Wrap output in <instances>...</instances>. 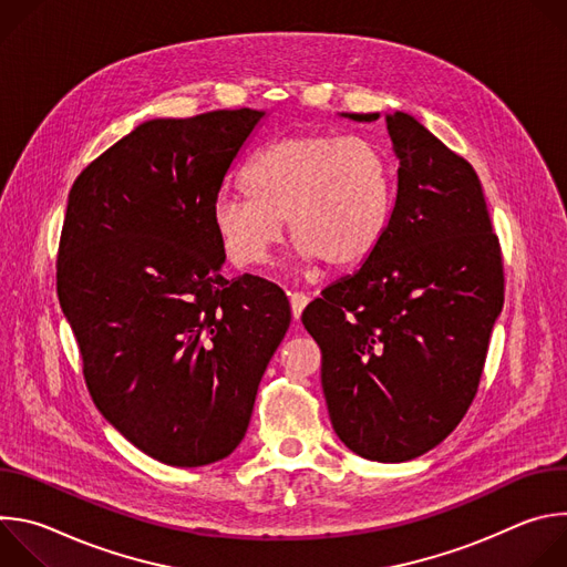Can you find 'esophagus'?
<instances>
[{"mask_svg":"<svg viewBox=\"0 0 567 567\" xmlns=\"http://www.w3.org/2000/svg\"><path fill=\"white\" fill-rule=\"evenodd\" d=\"M289 302H291V313H293V318L298 320L300 313H302V309H305L307 302H309V296H307L305 291H291V293H289Z\"/></svg>","mask_w":567,"mask_h":567,"instance_id":"esophagus-1","label":"esophagus"}]
</instances>
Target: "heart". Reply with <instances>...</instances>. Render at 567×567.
<instances>
[{"label": "heart", "mask_w": 567, "mask_h": 567, "mask_svg": "<svg viewBox=\"0 0 567 567\" xmlns=\"http://www.w3.org/2000/svg\"><path fill=\"white\" fill-rule=\"evenodd\" d=\"M249 195H224L215 226L233 262L265 265L282 221L302 258L354 267L370 258L390 221V161L365 138L332 132L289 134L256 154Z\"/></svg>", "instance_id": "heart-1"}]
</instances>
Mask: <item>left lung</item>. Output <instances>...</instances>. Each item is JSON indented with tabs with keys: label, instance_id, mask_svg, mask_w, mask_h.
I'll return each mask as SVG.
<instances>
[{
	"label": "left lung",
	"instance_id": "left-lung-1",
	"mask_svg": "<svg viewBox=\"0 0 567 567\" xmlns=\"http://www.w3.org/2000/svg\"><path fill=\"white\" fill-rule=\"evenodd\" d=\"M385 121L399 158L385 235L357 274L305 307L302 326L320 348V383L341 442L368 460L406 462L466 415L505 276L468 161L409 114Z\"/></svg>",
	"mask_w": 567,
	"mask_h": 567
}]
</instances>
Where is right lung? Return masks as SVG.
<instances>
[{
    "mask_svg": "<svg viewBox=\"0 0 567 567\" xmlns=\"http://www.w3.org/2000/svg\"><path fill=\"white\" fill-rule=\"evenodd\" d=\"M262 116L147 121L69 193L55 285L87 390L125 440L171 466L237 449L291 320L278 285L219 274L217 195Z\"/></svg>",
    "mask_w": 567,
    "mask_h": 567,
    "instance_id": "1",
    "label": "right lung"
}]
</instances>
